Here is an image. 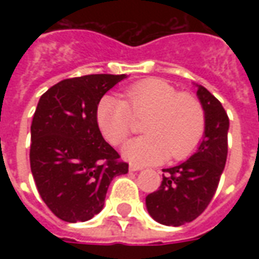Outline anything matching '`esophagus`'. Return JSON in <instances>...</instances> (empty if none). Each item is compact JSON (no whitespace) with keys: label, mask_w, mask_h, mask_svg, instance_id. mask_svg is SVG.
<instances>
[{"label":"esophagus","mask_w":259,"mask_h":259,"mask_svg":"<svg viewBox=\"0 0 259 259\" xmlns=\"http://www.w3.org/2000/svg\"><path fill=\"white\" fill-rule=\"evenodd\" d=\"M141 166H139V165H135V163H132L129 166V170L130 172H137V170H141Z\"/></svg>","instance_id":"1"}]
</instances>
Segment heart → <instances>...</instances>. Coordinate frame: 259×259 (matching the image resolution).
Returning a JSON list of instances; mask_svg holds the SVG:
<instances>
[{
  "label": "heart",
  "mask_w": 259,
  "mask_h": 259,
  "mask_svg": "<svg viewBox=\"0 0 259 259\" xmlns=\"http://www.w3.org/2000/svg\"><path fill=\"white\" fill-rule=\"evenodd\" d=\"M123 100L107 96L97 108L102 135L115 146L122 144L135 130L136 119L146 118L147 135L129 141L123 157L136 163H158L170 155L182 161L194 151L205 129V112L200 100L179 93L162 79L140 80L129 85Z\"/></svg>",
  "instance_id": "obj_1"
}]
</instances>
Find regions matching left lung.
Returning a JSON list of instances; mask_svg holds the SVG:
<instances>
[{"instance_id":"left-lung-1","label":"left lung","mask_w":259,"mask_h":259,"mask_svg":"<svg viewBox=\"0 0 259 259\" xmlns=\"http://www.w3.org/2000/svg\"><path fill=\"white\" fill-rule=\"evenodd\" d=\"M197 87L205 112L202 141L187 161L163 169L159 189L146 197L148 213L166 226H182L200 217L217 191L228 158V113L205 87Z\"/></svg>"}]
</instances>
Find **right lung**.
Wrapping results in <instances>:
<instances>
[{
    "label": "right lung",
    "mask_w": 259,
    "mask_h": 259,
    "mask_svg": "<svg viewBox=\"0 0 259 259\" xmlns=\"http://www.w3.org/2000/svg\"><path fill=\"white\" fill-rule=\"evenodd\" d=\"M126 74H87L48 89L31 122L30 168L38 194L55 217L85 222L104 208L115 176L129 165L104 140L97 108Z\"/></svg>",
    "instance_id": "obj_1"
}]
</instances>
